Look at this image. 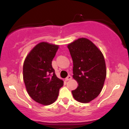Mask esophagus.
Returning <instances> with one entry per match:
<instances>
[{"label": "esophagus", "instance_id": "34e87169", "mask_svg": "<svg viewBox=\"0 0 129 129\" xmlns=\"http://www.w3.org/2000/svg\"><path fill=\"white\" fill-rule=\"evenodd\" d=\"M71 79H72V77H71V75H68V76L65 79V80H66V81H68V80H71Z\"/></svg>", "mask_w": 129, "mask_h": 129}]
</instances>
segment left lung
I'll use <instances>...</instances> for the list:
<instances>
[{"label":"left lung","mask_w":129,"mask_h":129,"mask_svg":"<svg viewBox=\"0 0 129 129\" xmlns=\"http://www.w3.org/2000/svg\"><path fill=\"white\" fill-rule=\"evenodd\" d=\"M73 60V78L79 86L72 91L78 102L88 103L101 93L106 77L103 54L90 40L80 38L67 46Z\"/></svg>","instance_id":"1"}]
</instances>
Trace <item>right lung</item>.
<instances>
[{
  "label": "right lung",
  "instance_id": "add662e5",
  "mask_svg": "<svg viewBox=\"0 0 129 129\" xmlns=\"http://www.w3.org/2000/svg\"><path fill=\"white\" fill-rule=\"evenodd\" d=\"M58 45L40 42L27 55L23 66V78L31 98L42 105L57 100L63 80L57 77L52 66Z\"/></svg>",
  "mask_w": 129,
  "mask_h": 129
}]
</instances>
